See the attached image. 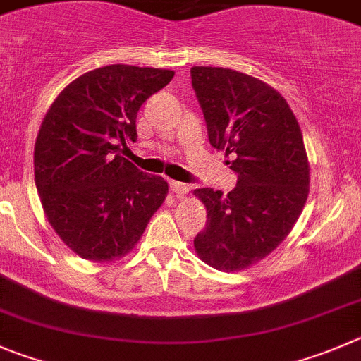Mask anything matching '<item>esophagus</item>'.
Segmentation results:
<instances>
[{"label": "esophagus", "instance_id": "34e87169", "mask_svg": "<svg viewBox=\"0 0 361 361\" xmlns=\"http://www.w3.org/2000/svg\"><path fill=\"white\" fill-rule=\"evenodd\" d=\"M171 190H173L178 197H183L185 194H188L190 187H188L187 183H180V181H171Z\"/></svg>", "mask_w": 361, "mask_h": 361}]
</instances>
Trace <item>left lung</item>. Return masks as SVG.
Here are the masks:
<instances>
[{"mask_svg":"<svg viewBox=\"0 0 361 361\" xmlns=\"http://www.w3.org/2000/svg\"><path fill=\"white\" fill-rule=\"evenodd\" d=\"M208 128V140L224 151L238 176L226 196L194 190L208 221L194 238L197 257L224 272L242 271L271 255L294 228L310 192L302 133L278 90L224 67L190 69Z\"/></svg>","mask_w":361,"mask_h":361,"instance_id":"1","label":"left lung"}]
</instances>
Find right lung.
<instances>
[{"mask_svg":"<svg viewBox=\"0 0 361 361\" xmlns=\"http://www.w3.org/2000/svg\"><path fill=\"white\" fill-rule=\"evenodd\" d=\"M174 71L116 63L89 71L56 96L33 151L44 214L78 257L112 262L137 245L169 185L123 157L137 112Z\"/></svg>","mask_w":361,"mask_h":361,"instance_id":"add662e5","label":"right lung"}]
</instances>
